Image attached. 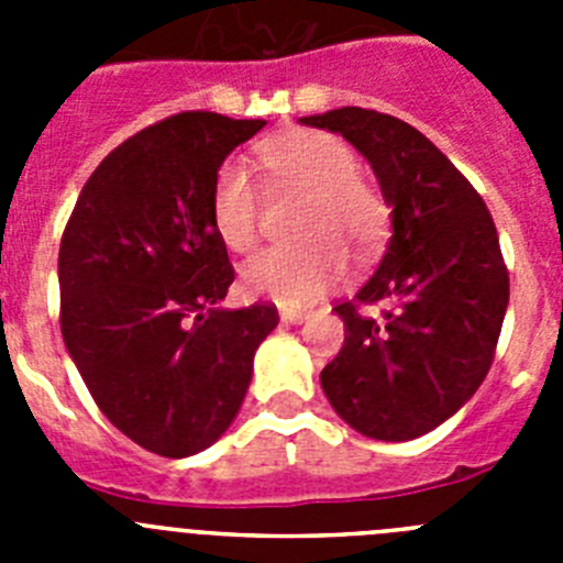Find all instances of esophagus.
<instances>
[{"label": "esophagus", "mask_w": 563, "mask_h": 563, "mask_svg": "<svg viewBox=\"0 0 563 563\" xmlns=\"http://www.w3.org/2000/svg\"><path fill=\"white\" fill-rule=\"evenodd\" d=\"M278 316H282V321H285V324H301V321H307V318H310V312L307 310H282Z\"/></svg>", "instance_id": "obj_1"}]
</instances>
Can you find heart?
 <instances>
[{"mask_svg":"<svg viewBox=\"0 0 563 563\" xmlns=\"http://www.w3.org/2000/svg\"><path fill=\"white\" fill-rule=\"evenodd\" d=\"M262 161L285 188L310 197L296 247H267L247 258L242 287L247 296L282 307H305L346 276V251L369 256L389 228V206L372 183L357 177V157L327 132L292 129L262 146ZM258 188L239 161H225L211 186V225L222 245L247 253L258 239Z\"/></svg>","mask_w":563,"mask_h":563,"instance_id":"b5f03b06","label":"heart"}]
</instances>
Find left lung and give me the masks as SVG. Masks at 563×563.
Masks as SVG:
<instances>
[{
	"instance_id": "left-lung-1",
	"label": "left lung",
	"mask_w": 563,
	"mask_h": 563,
	"mask_svg": "<svg viewBox=\"0 0 563 563\" xmlns=\"http://www.w3.org/2000/svg\"><path fill=\"white\" fill-rule=\"evenodd\" d=\"M301 123L341 132L391 206L380 267L335 305L343 346L321 386L361 434L415 440L460 411L494 363L510 298L494 217L465 174L395 114L341 107Z\"/></svg>"
}]
</instances>
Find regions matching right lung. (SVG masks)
Instances as JSON below:
<instances>
[{"mask_svg":"<svg viewBox=\"0 0 563 563\" xmlns=\"http://www.w3.org/2000/svg\"><path fill=\"white\" fill-rule=\"evenodd\" d=\"M262 126L180 112L141 129L103 157L64 228V343L98 409L152 454L220 440L278 324L267 301L222 310L236 273L211 225L213 174Z\"/></svg>","mask_w":563,"mask_h":563,"instance_id":"obj_1","label":"right lung"}]
</instances>
